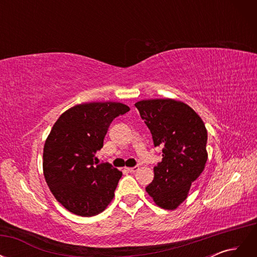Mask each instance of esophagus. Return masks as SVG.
<instances>
[{"label":"esophagus","mask_w":257,"mask_h":257,"mask_svg":"<svg viewBox=\"0 0 257 257\" xmlns=\"http://www.w3.org/2000/svg\"><path fill=\"white\" fill-rule=\"evenodd\" d=\"M126 169H127V172H130V173H133V172H136V170H138V169H139V166H135V167H126Z\"/></svg>","instance_id":"esophagus-1"}]
</instances>
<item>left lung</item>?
<instances>
[{
  "mask_svg": "<svg viewBox=\"0 0 257 257\" xmlns=\"http://www.w3.org/2000/svg\"><path fill=\"white\" fill-rule=\"evenodd\" d=\"M135 106L151 132L154 147L163 148L162 162L154 167L153 181L146 191L155 205L175 210L205 169L206 126L200 116L180 100L144 99Z\"/></svg>",
  "mask_w": 257,
  "mask_h": 257,
  "instance_id": "obj_1",
  "label": "left lung"
}]
</instances>
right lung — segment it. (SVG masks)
Returning <instances> with one entry per match:
<instances>
[{"label":"right lung","instance_id":"1","mask_svg":"<svg viewBox=\"0 0 257 257\" xmlns=\"http://www.w3.org/2000/svg\"><path fill=\"white\" fill-rule=\"evenodd\" d=\"M130 110L115 102L83 103L69 108L46 139L43 172L51 193L69 212L93 216L111 203L122 176L108 163L96 165L112 120Z\"/></svg>","mask_w":257,"mask_h":257}]
</instances>
